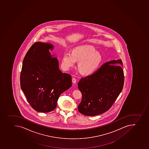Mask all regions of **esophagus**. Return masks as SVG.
<instances>
[{
	"label": "esophagus",
	"instance_id": "34e87169",
	"mask_svg": "<svg viewBox=\"0 0 149 149\" xmlns=\"http://www.w3.org/2000/svg\"><path fill=\"white\" fill-rule=\"evenodd\" d=\"M72 82L73 83L75 84L76 82H77V80H76L75 78H73L72 79Z\"/></svg>",
	"mask_w": 149,
	"mask_h": 149
}]
</instances>
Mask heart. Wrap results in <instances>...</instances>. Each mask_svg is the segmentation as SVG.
Wrapping results in <instances>:
<instances>
[{"label":"heart","instance_id":"b5f03b06","mask_svg":"<svg viewBox=\"0 0 149 149\" xmlns=\"http://www.w3.org/2000/svg\"><path fill=\"white\" fill-rule=\"evenodd\" d=\"M78 62V69L84 75H91L98 70L103 62L100 52L91 45H85L75 47L72 52L64 54L62 64L63 68L68 70Z\"/></svg>","mask_w":149,"mask_h":149}]
</instances>
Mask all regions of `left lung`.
<instances>
[{"label": "left lung", "mask_w": 149, "mask_h": 149, "mask_svg": "<svg viewBox=\"0 0 149 149\" xmlns=\"http://www.w3.org/2000/svg\"><path fill=\"white\" fill-rule=\"evenodd\" d=\"M121 59L110 61L94 74L82 78L78 87L82 94L79 112L94 116L107 111L112 106L123 87L124 77Z\"/></svg>", "instance_id": "1"}]
</instances>
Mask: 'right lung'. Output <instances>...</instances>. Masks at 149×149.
<instances>
[{"label": "right lung", "instance_id": "obj_1", "mask_svg": "<svg viewBox=\"0 0 149 149\" xmlns=\"http://www.w3.org/2000/svg\"><path fill=\"white\" fill-rule=\"evenodd\" d=\"M52 44L36 42L23 59L20 86L32 108L40 112L52 111L58 99L72 86V77L63 73L52 51Z\"/></svg>", "mask_w": 149, "mask_h": 149}]
</instances>
